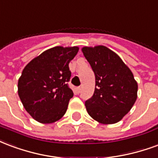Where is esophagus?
Returning <instances> with one entry per match:
<instances>
[{
	"mask_svg": "<svg viewBox=\"0 0 158 158\" xmlns=\"http://www.w3.org/2000/svg\"><path fill=\"white\" fill-rule=\"evenodd\" d=\"M76 90H77V93H81V87H77V88H76Z\"/></svg>",
	"mask_w": 158,
	"mask_h": 158,
	"instance_id": "1",
	"label": "esophagus"
}]
</instances>
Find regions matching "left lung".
<instances>
[{"instance_id": "1", "label": "left lung", "mask_w": 158, "mask_h": 158, "mask_svg": "<svg viewBox=\"0 0 158 158\" xmlns=\"http://www.w3.org/2000/svg\"><path fill=\"white\" fill-rule=\"evenodd\" d=\"M81 51L95 74L94 93L85 102L88 114L103 125L120 121L137 98L138 85L133 73L105 46H86Z\"/></svg>"}]
</instances>
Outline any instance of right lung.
I'll list each match as a JSON object with an SVG mask.
<instances>
[{"label":"right lung","instance_id":"obj_1","mask_svg":"<svg viewBox=\"0 0 158 158\" xmlns=\"http://www.w3.org/2000/svg\"><path fill=\"white\" fill-rule=\"evenodd\" d=\"M79 48L56 46L33 59L18 80V96L24 109L42 124L57 121L66 112L73 92L68 87L69 63Z\"/></svg>","mask_w":158,"mask_h":158}]
</instances>
